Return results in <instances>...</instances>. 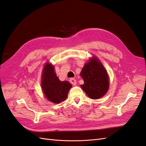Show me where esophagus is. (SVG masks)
Listing matches in <instances>:
<instances>
[{
	"label": "esophagus",
	"instance_id": "esophagus-1",
	"mask_svg": "<svg viewBox=\"0 0 146 146\" xmlns=\"http://www.w3.org/2000/svg\"><path fill=\"white\" fill-rule=\"evenodd\" d=\"M69 81H70V83H71V84H72V85H76L77 82H76V79H74V78H70V79H69Z\"/></svg>",
	"mask_w": 146,
	"mask_h": 146
}]
</instances>
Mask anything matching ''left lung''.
Segmentation results:
<instances>
[{
    "instance_id": "left-lung-1",
    "label": "left lung",
    "mask_w": 146,
    "mask_h": 146,
    "mask_svg": "<svg viewBox=\"0 0 146 146\" xmlns=\"http://www.w3.org/2000/svg\"><path fill=\"white\" fill-rule=\"evenodd\" d=\"M80 76L84 81L81 87L91 99H99L107 92L109 87L107 72L96 57L85 64Z\"/></svg>"
}]
</instances>
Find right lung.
<instances>
[{"instance_id":"right-lung-1","label":"right lung","mask_w":146,"mask_h":146,"mask_svg":"<svg viewBox=\"0 0 146 146\" xmlns=\"http://www.w3.org/2000/svg\"><path fill=\"white\" fill-rule=\"evenodd\" d=\"M41 86L47 99L53 103L58 104L67 98L72 85L67 81L61 82L56 76L54 67L47 63L43 69Z\"/></svg>"}]
</instances>
